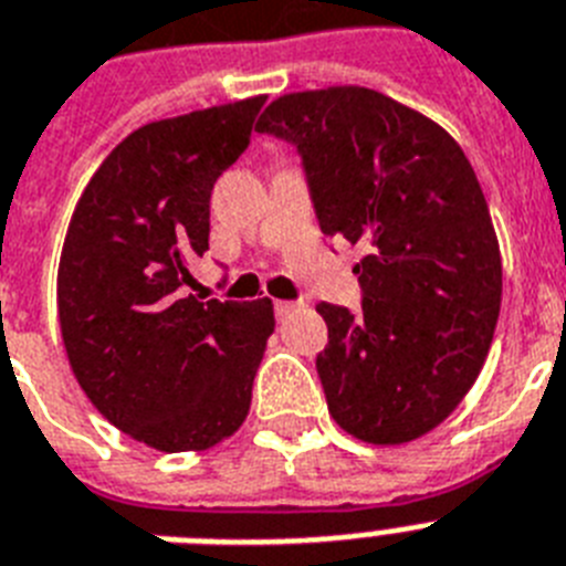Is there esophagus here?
Masks as SVG:
<instances>
[{
    "label": "esophagus",
    "instance_id": "esophagus-1",
    "mask_svg": "<svg viewBox=\"0 0 566 566\" xmlns=\"http://www.w3.org/2000/svg\"><path fill=\"white\" fill-rule=\"evenodd\" d=\"M296 302H287V298H275L273 302V311H275V316H279V319H284V316H291L293 311H296Z\"/></svg>",
    "mask_w": 566,
    "mask_h": 566
}]
</instances>
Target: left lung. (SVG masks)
Segmentation results:
<instances>
[{
	"mask_svg": "<svg viewBox=\"0 0 566 566\" xmlns=\"http://www.w3.org/2000/svg\"><path fill=\"white\" fill-rule=\"evenodd\" d=\"M255 132L296 146L319 227L363 244V307L319 302L327 411L394 446L452 415L501 311V253L463 149L415 108L363 85L284 94Z\"/></svg>",
	"mask_w": 566,
	"mask_h": 566,
	"instance_id": "8db88e82",
	"label": "left lung"
}]
</instances>
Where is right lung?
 <instances>
[{"label": "right lung", "instance_id": "obj_1", "mask_svg": "<svg viewBox=\"0 0 566 566\" xmlns=\"http://www.w3.org/2000/svg\"><path fill=\"white\" fill-rule=\"evenodd\" d=\"M264 97L132 132L88 180L56 275L69 363L99 415L160 452L210 449L244 422L273 305L189 293L210 250L218 175Z\"/></svg>", "mask_w": 566, "mask_h": 566}]
</instances>
